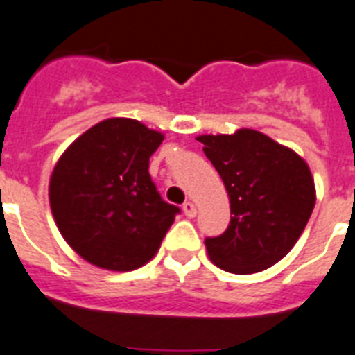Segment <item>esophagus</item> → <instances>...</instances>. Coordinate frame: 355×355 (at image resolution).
Here are the masks:
<instances>
[{"mask_svg":"<svg viewBox=\"0 0 355 355\" xmlns=\"http://www.w3.org/2000/svg\"><path fill=\"white\" fill-rule=\"evenodd\" d=\"M182 211H184V214H186L187 218H193V216H195L196 214V207H195V204H193V202H184V205H182Z\"/></svg>","mask_w":355,"mask_h":355,"instance_id":"1","label":"esophagus"}]
</instances>
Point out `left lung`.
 <instances>
[{
  "label": "left lung",
  "mask_w": 355,
  "mask_h": 355,
  "mask_svg": "<svg viewBox=\"0 0 355 355\" xmlns=\"http://www.w3.org/2000/svg\"><path fill=\"white\" fill-rule=\"evenodd\" d=\"M205 157L222 177L231 222L205 249L220 269L252 274L278 263L294 247L315 204L314 178L305 160L254 130L200 135Z\"/></svg>",
  "instance_id": "left-lung-1"
}]
</instances>
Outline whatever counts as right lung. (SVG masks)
Returning <instances> with one entry per match:
<instances>
[{"instance_id": "obj_1", "label": "right lung", "mask_w": 355, "mask_h": 355, "mask_svg": "<svg viewBox=\"0 0 355 355\" xmlns=\"http://www.w3.org/2000/svg\"><path fill=\"white\" fill-rule=\"evenodd\" d=\"M164 135L133 119H106L71 142L50 178L62 238L86 261L133 270L157 254L180 207L164 200L150 157Z\"/></svg>"}]
</instances>
